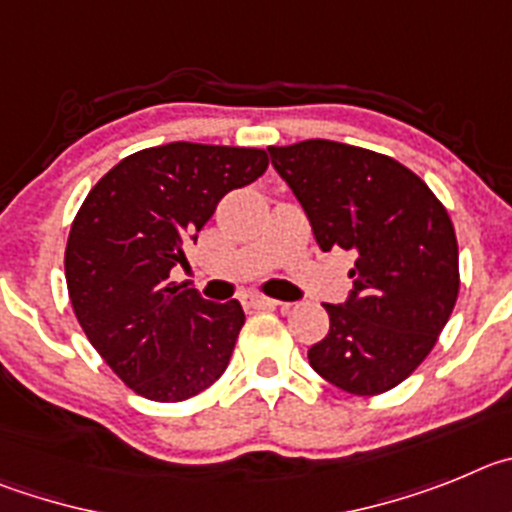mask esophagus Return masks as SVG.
<instances>
[{"label": "esophagus", "mask_w": 512, "mask_h": 512, "mask_svg": "<svg viewBox=\"0 0 512 512\" xmlns=\"http://www.w3.org/2000/svg\"><path fill=\"white\" fill-rule=\"evenodd\" d=\"M250 306L252 308H262V311H270V308H288V303L275 301V298H265V296H252Z\"/></svg>", "instance_id": "34e87169"}]
</instances>
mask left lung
<instances>
[{
    "instance_id": "left-lung-1",
    "label": "left lung",
    "mask_w": 512,
    "mask_h": 512,
    "mask_svg": "<svg viewBox=\"0 0 512 512\" xmlns=\"http://www.w3.org/2000/svg\"><path fill=\"white\" fill-rule=\"evenodd\" d=\"M324 252L357 255L352 290L326 303L329 334L308 349L352 395L395 388L434 349L459 296V247L444 204L388 155L331 140L267 147Z\"/></svg>"
}]
</instances>
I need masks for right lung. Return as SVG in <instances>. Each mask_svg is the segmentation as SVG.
<instances>
[{
	"mask_svg": "<svg viewBox=\"0 0 512 512\" xmlns=\"http://www.w3.org/2000/svg\"><path fill=\"white\" fill-rule=\"evenodd\" d=\"M257 147L168 142L119 160L71 224L66 283L89 342L137 395L178 403L227 370L245 311L170 283L234 188L257 181Z\"/></svg>",
	"mask_w": 512,
	"mask_h": 512,
	"instance_id": "add662e5",
	"label": "right lung"
}]
</instances>
